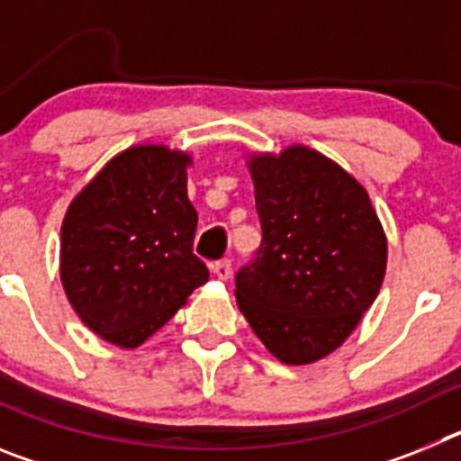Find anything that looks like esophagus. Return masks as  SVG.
<instances>
[{
    "mask_svg": "<svg viewBox=\"0 0 461 461\" xmlns=\"http://www.w3.org/2000/svg\"><path fill=\"white\" fill-rule=\"evenodd\" d=\"M212 272H214V276H217V279L228 281L230 279V275H233L230 260H219V263H214V266H212Z\"/></svg>",
    "mask_w": 461,
    "mask_h": 461,
    "instance_id": "obj_1",
    "label": "esophagus"
}]
</instances>
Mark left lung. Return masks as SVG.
<instances>
[{
	"instance_id": "left-lung-1",
	"label": "left lung",
	"mask_w": 461,
	"mask_h": 461,
	"mask_svg": "<svg viewBox=\"0 0 461 461\" xmlns=\"http://www.w3.org/2000/svg\"><path fill=\"white\" fill-rule=\"evenodd\" d=\"M263 242L235 276L254 335L284 365L337 351L381 291L388 238L367 189L307 145L247 152Z\"/></svg>"
}]
</instances>
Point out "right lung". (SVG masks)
<instances>
[{"label": "right lung", "mask_w": 461, "mask_h": 461, "mask_svg": "<svg viewBox=\"0 0 461 461\" xmlns=\"http://www.w3.org/2000/svg\"><path fill=\"white\" fill-rule=\"evenodd\" d=\"M186 149H122L73 195L62 221L59 279L94 335L133 351L210 276L194 256L198 214L186 195Z\"/></svg>", "instance_id": "obj_1"}]
</instances>
